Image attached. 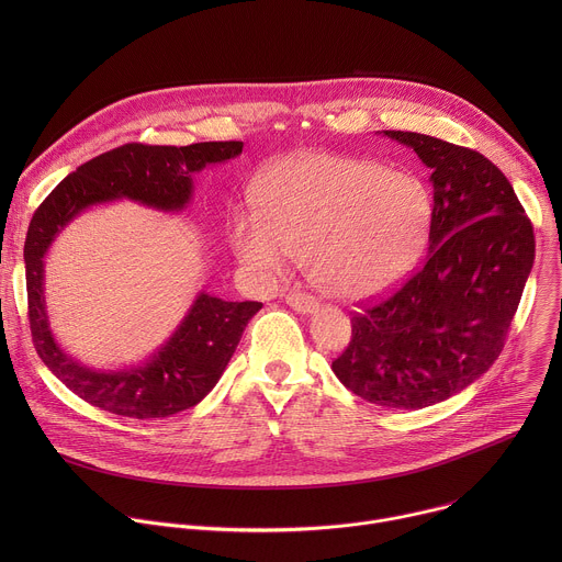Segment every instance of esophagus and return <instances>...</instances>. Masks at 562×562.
Listing matches in <instances>:
<instances>
[{"label":"esophagus","instance_id":"esophagus-1","mask_svg":"<svg viewBox=\"0 0 562 562\" xmlns=\"http://www.w3.org/2000/svg\"><path fill=\"white\" fill-rule=\"evenodd\" d=\"M286 304H289L291 308H295L297 313H313V311L317 308V300H315L313 295L300 291V289H291V291L286 293Z\"/></svg>","mask_w":562,"mask_h":562}]
</instances>
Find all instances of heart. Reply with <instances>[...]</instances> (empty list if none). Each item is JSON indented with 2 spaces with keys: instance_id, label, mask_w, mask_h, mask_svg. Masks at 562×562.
<instances>
[{
  "instance_id": "obj_1",
  "label": "heart",
  "mask_w": 562,
  "mask_h": 562,
  "mask_svg": "<svg viewBox=\"0 0 562 562\" xmlns=\"http://www.w3.org/2000/svg\"><path fill=\"white\" fill-rule=\"evenodd\" d=\"M256 204L258 217L233 222L237 260L262 278L306 262L315 286L345 300L403 280L434 224V195L420 176L338 153L280 159L260 180Z\"/></svg>"
}]
</instances>
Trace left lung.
Masks as SVG:
<instances>
[{
	"instance_id": "1",
	"label": "left lung",
	"mask_w": 562,
	"mask_h": 562,
	"mask_svg": "<svg viewBox=\"0 0 562 562\" xmlns=\"http://www.w3.org/2000/svg\"><path fill=\"white\" fill-rule=\"evenodd\" d=\"M434 171L425 265L351 317L334 360L367 403L423 409L460 393L501 356L533 267V226L514 187L485 155L431 135L384 131Z\"/></svg>"
}]
</instances>
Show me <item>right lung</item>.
Segmentation results:
<instances>
[{
    "label": "right lung",
    "instance_id": "1",
    "mask_svg": "<svg viewBox=\"0 0 562 562\" xmlns=\"http://www.w3.org/2000/svg\"><path fill=\"white\" fill-rule=\"evenodd\" d=\"M243 142L189 146L124 144L66 176L35 211L24 245L29 323L42 362L89 405L126 418H167L215 386L262 302H226L202 291L182 325L144 364L95 371L68 358L48 329L44 256L55 235L85 209L109 200H133L159 211H180L193 193V173L243 153Z\"/></svg>",
    "mask_w": 562,
    "mask_h": 562
}]
</instances>
